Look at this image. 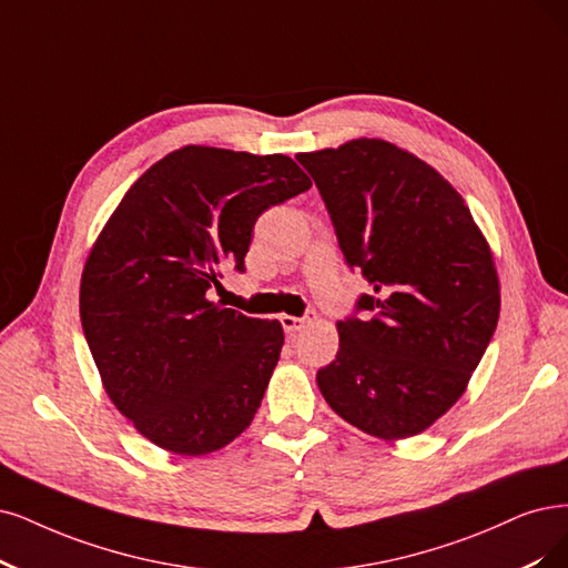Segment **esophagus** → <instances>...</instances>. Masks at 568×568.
<instances>
[{
	"instance_id": "obj_1",
	"label": "esophagus",
	"mask_w": 568,
	"mask_h": 568,
	"mask_svg": "<svg viewBox=\"0 0 568 568\" xmlns=\"http://www.w3.org/2000/svg\"><path fill=\"white\" fill-rule=\"evenodd\" d=\"M281 323H283V329L287 334H297L302 332L311 321L308 318H297V316H281Z\"/></svg>"
}]
</instances>
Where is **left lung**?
<instances>
[{
	"label": "left lung",
	"instance_id": "left-lung-1",
	"mask_svg": "<svg viewBox=\"0 0 568 568\" xmlns=\"http://www.w3.org/2000/svg\"><path fill=\"white\" fill-rule=\"evenodd\" d=\"M369 321L337 323L339 351L316 376L327 405L397 443L430 428L466 393L500 313L491 247L464 196L393 142L355 138L302 152Z\"/></svg>",
	"mask_w": 568,
	"mask_h": 568
}]
</instances>
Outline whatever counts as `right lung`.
Masks as SVG:
<instances>
[{
	"label": "right lung",
	"instance_id": "1",
	"mask_svg": "<svg viewBox=\"0 0 568 568\" xmlns=\"http://www.w3.org/2000/svg\"><path fill=\"white\" fill-rule=\"evenodd\" d=\"M308 186L285 154L186 144L146 168L104 222L81 273V327L104 393L156 447L205 456L255 418L283 325L207 290L243 268L264 210Z\"/></svg>",
	"mask_w": 568,
	"mask_h": 568
}]
</instances>
